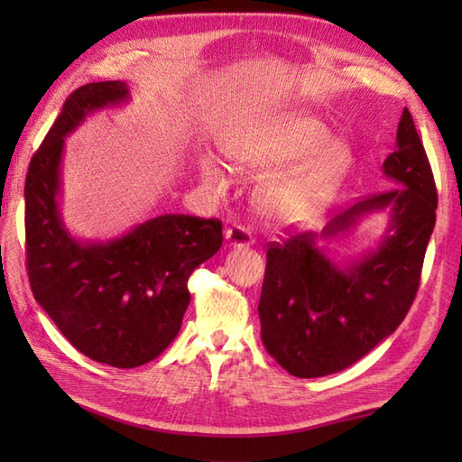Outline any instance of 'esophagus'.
<instances>
[{"instance_id":"34e87169","label":"esophagus","mask_w":462,"mask_h":462,"mask_svg":"<svg viewBox=\"0 0 462 462\" xmlns=\"http://www.w3.org/2000/svg\"><path fill=\"white\" fill-rule=\"evenodd\" d=\"M226 244L230 248H242V246H252V234L244 226H232V228L226 230Z\"/></svg>"}]
</instances>
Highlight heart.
I'll return each instance as SVG.
<instances>
[{
    "mask_svg": "<svg viewBox=\"0 0 462 462\" xmlns=\"http://www.w3.org/2000/svg\"><path fill=\"white\" fill-rule=\"evenodd\" d=\"M328 129L310 116L250 126L224 143L234 169L244 174H266L303 156L293 169L262 182L258 206L268 218L298 220L316 210L337 184L349 164V151L341 141H326ZM204 184L214 194L228 189V176L210 156L200 162Z\"/></svg>",
    "mask_w": 462,
    "mask_h": 462,
    "instance_id": "1",
    "label": "heart"
}]
</instances>
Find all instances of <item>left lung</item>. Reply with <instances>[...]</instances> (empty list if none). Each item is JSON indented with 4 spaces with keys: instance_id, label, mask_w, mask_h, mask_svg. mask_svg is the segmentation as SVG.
<instances>
[{
    "instance_id": "8db88e82",
    "label": "left lung",
    "mask_w": 462,
    "mask_h": 462,
    "mask_svg": "<svg viewBox=\"0 0 462 462\" xmlns=\"http://www.w3.org/2000/svg\"><path fill=\"white\" fill-rule=\"evenodd\" d=\"M383 174L395 189L336 214L318 234L303 232L270 244L258 306L262 341L293 377L311 379L347 369L389 337L413 306L435 228L437 189L407 109ZM381 209L390 210L386 236L359 261L341 267L317 244Z\"/></svg>"
}]
</instances>
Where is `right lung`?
Listing matches in <instances>:
<instances>
[{"label": "right lung", "mask_w": 462, "mask_h": 462, "mask_svg": "<svg viewBox=\"0 0 462 462\" xmlns=\"http://www.w3.org/2000/svg\"><path fill=\"white\" fill-rule=\"evenodd\" d=\"M123 81L83 85L29 162L25 254L33 298L83 356L111 367L149 363L179 336L190 273L222 246V222L164 214L106 242L77 240L59 212L65 139L87 115L129 101Z\"/></svg>", "instance_id": "add662e5"}]
</instances>
